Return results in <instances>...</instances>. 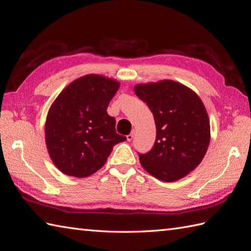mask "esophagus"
Listing matches in <instances>:
<instances>
[{
	"label": "esophagus",
	"mask_w": 251,
	"mask_h": 251,
	"mask_svg": "<svg viewBox=\"0 0 251 251\" xmlns=\"http://www.w3.org/2000/svg\"><path fill=\"white\" fill-rule=\"evenodd\" d=\"M133 137H134V131H133L131 134L126 135V140H127V141H131V140L133 139Z\"/></svg>",
	"instance_id": "obj_1"
}]
</instances>
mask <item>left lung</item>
Instances as JSON below:
<instances>
[{
	"mask_svg": "<svg viewBox=\"0 0 251 251\" xmlns=\"http://www.w3.org/2000/svg\"><path fill=\"white\" fill-rule=\"evenodd\" d=\"M134 91L156 125L153 149L139 154L142 168L164 182L185 177L201 163L210 141L209 118L200 97L171 79L139 83Z\"/></svg>",
	"mask_w": 251,
	"mask_h": 251,
	"instance_id": "left-lung-1",
	"label": "left lung"
}]
</instances>
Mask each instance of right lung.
Wrapping results in <instances>:
<instances>
[{"instance_id":"obj_1","label":"right lung","mask_w":251,"mask_h":251,"mask_svg":"<svg viewBox=\"0 0 251 251\" xmlns=\"http://www.w3.org/2000/svg\"><path fill=\"white\" fill-rule=\"evenodd\" d=\"M119 86L113 78L88 74L69 83L51 104L45 139L52 162L65 175L91 176L107 162L113 147L126 140L107 112Z\"/></svg>"}]
</instances>
